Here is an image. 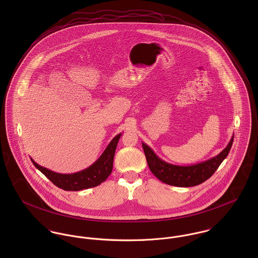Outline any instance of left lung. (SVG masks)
Here are the masks:
<instances>
[{
  "mask_svg": "<svg viewBox=\"0 0 258 258\" xmlns=\"http://www.w3.org/2000/svg\"><path fill=\"white\" fill-rule=\"evenodd\" d=\"M233 138L234 135H232L227 146L219 155L205 162L189 166H178L167 163L160 159L147 144L142 142V146L146 156L148 166L155 177L165 184L186 187L202 184L214 175L222 161L227 157L232 146Z\"/></svg>",
  "mask_w": 258,
  "mask_h": 258,
  "instance_id": "obj_1",
  "label": "left lung"
}]
</instances>
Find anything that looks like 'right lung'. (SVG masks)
Listing matches in <instances>:
<instances>
[{
    "instance_id": "obj_1",
    "label": "right lung",
    "mask_w": 258,
    "mask_h": 258,
    "mask_svg": "<svg viewBox=\"0 0 258 258\" xmlns=\"http://www.w3.org/2000/svg\"><path fill=\"white\" fill-rule=\"evenodd\" d=\"M122 133L116 135L102 155L88 168L74 173V174H59L52 172L44 167L39 166L32 158V162L37 170H39L52 184L64 190H81L89 187H94L103 183L110 175L113 169V159L118 141Z\"/></svg>"
}]
</instances>
